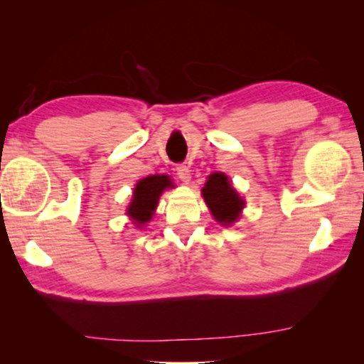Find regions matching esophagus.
Returning a JSON list of instances; mask_svg holds the SVG:
<instances>
[{
  "label": "esophagus",
  "mask_w": 364,
  "mask_h": 364,
  "mask_svg": "<svg viewBox=\"0 0 364 364\" xmlns=\"http://www.w3.org/2000/svg\"><path fill=\"white\" fill-rule=\"evenodd\" d=\"M175 170H176V175L180 176L183 181H186V183L189 181V178H191V170H189L188 165H184V164H178Z\"/></svg>",
  "instance_id": "1"
}]
</instances>
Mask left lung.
I'll use <instances>...</instances> for the list:
<instances>
[{
	"label": "left lung",
	"instance_id": "8db88e82",
	"mask_svg": "<svg viewBox=\"0 0 364 364\" xmlns=\"http://www.w3.org/2000/svg\"><path fill=\"white\" fill-rule=\"evenodd\" d=\"M205 204L212 210L215 220L221 225H231L239 218L244 208V200L232 189L230 180L223 173H213L208 176L204 189H202Z\"/></svg>",
	"mask_w": 364,
	"mask_h": 364
}]
</instances>
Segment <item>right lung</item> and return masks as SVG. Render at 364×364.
Here are the masks:
<instances>
[{"label":"right lung","instance_id":"obj_1","mask_svg":"<svg viewBox=\"0 0 364 364\" xmlns=\"http://www.w3.org/2000/svg\"><path fill=\"white\" fill-rule=\"evenodd\" d=\"M165 188H171V181L167 175H154L143 178L134 188L133 200L128 207V215L138 226L147 223L156 210L159 197Z\"/></svg>","mask_w":364,"mask_h":364}]
</instances>
